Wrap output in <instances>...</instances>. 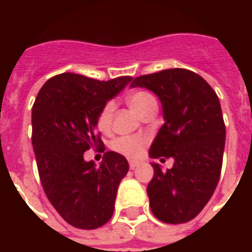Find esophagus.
I'll use <instances>...</instances> for the list:
<instances>
[{
	"label": "esophagus",
	"instance_id": "1",
	"mask_svg": "<svg viewBox=\"0 0 252 252\" xmlns=\"http://www.w3.org/2000/svg\"><path fill=\"white\" fill-rule=\"evenodd\" d=\"M139 165H140V162H137V161H130V162H129V167H130V169L137 168Z\"/></svg>",
	"mask_w": 252,
	"mask_h": 252
}]
</instances>
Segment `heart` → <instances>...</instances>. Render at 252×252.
Listing matches in <instances>:
<instances>
[{
    "mask_svg": "<svg viewBox=\"0 0 252 252\" xmlns=\"http://www.w3.org/2000/svg\"><path fill=\"white\" fill-rule=\"evenodd\" d=\"M126 101L130 105V108L139 116L143 115L151 106H157L156 98L147 91H134L130 92L126 96ZM115 113V103L112 101L106 102L101 108L96 118V125L102 131H109L113 122ZM147 146V139L144 136H122L112 141V150L119 153L127 158H139Z\"/></svg>",
    "mask_w": 252,
    "mask_h": 252,
    "instance_id": "b5f03b06",
    "label": "heart"
}]
</instances>
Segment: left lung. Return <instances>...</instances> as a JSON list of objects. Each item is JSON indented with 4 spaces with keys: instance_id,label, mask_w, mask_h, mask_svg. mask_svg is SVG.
<instances>
[{
    "instance_id": "obj_1",
    "label": "left lung",
    "mask_w": 252,
    "mask_h": 252,
    "mask_svg": "<svg viewBox=\"0 0 252 252\" xmlns=\"http://www.w3.org/2000/svg\"><path fill=\"white\" fill-rule=\"evenodd\" d=\"M130 87H143L160 98L164 125L150 147L151 158H174L162 172L153 164L147 187L156 218L169 224L187 223L206 206L218 187L226 126L216 92L199 74L169 68L136 77Z\"/></svg>"
}]
</instances>
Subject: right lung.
I'll return each instance as SVG.
<instances>
[{
    "instance_id": "1",
    "label": "right lung",
    "mask_w": 252,
    "mask_h": 252,
    "mask_svg": "<svg viewBox=\"0 0 252 252\" xmlns=\"http://www.w3.org/2000/svg\"><path fill=\"white\" fill-rule=\"evenodd\" d=\"M131 77L99 81L63 73L47 80L32 108V144L44 193L74 227L92 230L109 221L127 160L106 151L99 167L84 160L95 147L105 150L96 118L101 108L130 83Z\"/></svg>"
}]
</instances>
